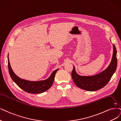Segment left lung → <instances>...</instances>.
<instances>
[{
	"label": "left lung",
	"instance_id": "left-lung-1",
	"mask_svg": "<svg viewBox=\"0 0 121 121\" xmlns=\"http://www.w3.org/2000/svg\"><path fill=\"white\" fill-rule=\"evenodd\" d=\"M112 59L109 67L101 73L93 76H82L76 72L74 66L72 71V77L74 83L79 88L89 91L98 90L105 87L109 82L117 69V50L113 44Z\"/></svg>",
	"mask_w": 121,
	"mask_h": 121
}]
</instances>
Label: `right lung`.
Wrapping results in <instances>:
<instances>
[{
	"label": "right lung",
	"instance_id": "1",
	"mask_svg": "<svg viewBox=\"0 0 121 121\" xmlns=\"http://www.w3.org/2000/svg\"><path fill=\"white\" fill-rule=\"evenodd\" d=\"M8 66L9 73L13 81L24 91L32 94H40L48 90L53 84L55 74L58 70V69L53 71L50 76L46 80L39 81H30L22 79L15 74L11 68L9 59H8Z\"/></svg>",
	"mask_w": 121,
	"mask_h": 121
}]
</instances>
